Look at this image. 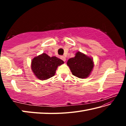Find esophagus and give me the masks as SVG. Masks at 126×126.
<instances>
[{
    "label": "esophagus",
    "instance_id": "34e87169",
    "mask_svg": "<svg viewBox=\"0 0 126 126\" xmlns=\"http://www.w3.org/2000/svg\"><path fill=\"white\" fill-rule=\"evenodd\" d=\"M60 58H61V59H62V60H63L64 62H65L66 58H65V57H64V56H61Z\"/></svg>",
    "mask_w": 126,
    "mask_h": 126
}]
</instances>
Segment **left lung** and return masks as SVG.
<instances>
[{
	"label": "left lung",
	"instance_id": "8db88e82",
	"mask_svg": "<svg viewBox=\"0 0 126 126\" xmlns=\"http://www.w3.org/2000/svg\"><path fill=\"white\" fill-rule=\"evenodd\" d=\"M67 64L73 75L79 78L88 77L94 67L93 59L79 52L73 58L68 59Z\"/></svg>",
	"mask_w": 126,
	"mask_h": 126
}]
</instances>
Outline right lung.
I'll return each mask as SVG.
<instances>
[{"instance_id":"right-lung-1","label":"right lung","mask_w":126,"mask_h":126,"mask_svg":"<svg viewBox=\"0 0 126 126\" xmlns=\"http://www.w3.org/2000/svg\"><path fill=\"white\" fill-rule=\"evenodd\" d=\"M63 63L62 59L56 57H50L43 53L33 59L31 68L36 77L40 80H46L54 76L58 66Z\"/></svg>"}]
</instances>
